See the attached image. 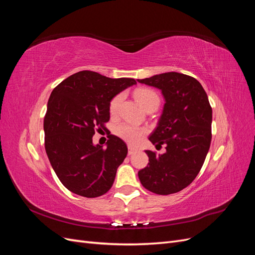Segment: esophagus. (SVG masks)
I'll list each match as a JSON object with an SVG mask.
<instances>
[{
	"instance_id": "1",
	"label": "esophagus",
	"mask_w": 255,
	"mask_h": 255,
	"mask_svg": "<svg viewBox=\"0 0 255 255\" xmlns=\"http://www.w3.org/2000/svg\"><path fill=\"white\" fill-rule=\"evenodd\" d=\"M128 155H132V154H134L136 152V149L134 148L132 144H128Z\"/></svg>"
}]
</instances>
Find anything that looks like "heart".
<instances>
[{
  "label": "heart",
  "instance_id": "1",
  "mask_svg": "<svg viewBox=\"0 0 255 255\" xmlns=\"http://www.w3.org/2000/svg\"><path fill=\"white\" fill-rule=\"evenodd\" d=\"M135 97L138 101H139V103L144 107V109L149 107L153 103L159 102V98H158L156 92L152 89H149V88L137 89L135 91ZM123 98H125V95L118 94L117 96H115L112 99V101L110 103V113L112 115H115L118 112L119 106L122 102ZM114 133L117 136L121 137L122 139H125L128 142L135 143L139 140L140 137L145 133V129L130 125V123L121 122V123H117V125L115 126Z\"/></svg>",
  "mask_w": 255,
  "mask_h": 255
}]
</instances>
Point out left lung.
<instances>
[{"label":"left lung","instance_id":"obj_1","mask_svg":"<svg viewBox=\"0 0 255 255\" xmlns=\"http://www.w3.org/2000/svg\"><path fill=\"white\" fill-rule=\"evenodd\" d=\"M138 82L160 89L166 101L149 137L153 144H166V152L157 155L146 150L149 164L138 177L154 194H175L187 187L203 166L212 140V107L202 85L192 76L167 72Z\"/></svg>","mask_w":255,"mask_h":255}]
</instances>
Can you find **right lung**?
Masks as SVG:
<instances>
[{"label":"right lung","mask_w":255,"mask_h":255,"mask_svg":"<svg viewBox=\"0 0 255 255\" xmlns=\"http://www.w3.org/2000/svg\"><path fill=\"white\" fill-rule=\"evenodd\" d=\"M135 84L134 79L84 70L53 89L43 120L44 148L59 181L73 194L96 198L113 186L128 146L110 135L103 149L92 143V136L106 128L112 99Z\"/></svg>","instance_id":"1"}]
</instances>
